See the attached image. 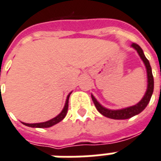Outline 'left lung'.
Returning <instances> with one entry per match:
<instances>
[{
  "label": "left lung",
  "instance_id": "obj_1",
  "mask_svg": "<svg viewBox=\"0 0 161 161\" xmlns=\"http://www.w3.org/2000/svg\"><path fill=\"white\" fill-rule=\"evenodd\" d=\"M131 47H133L136 52H137L138 55L140 56L142 62L144 63V65L146 67V71H147V90L144 94L143 97L142 98L140 102L136 103L134 106H130L128 108H121V109H109L103 107L100 102L96 99V97L91 94V98L94 102V104L96 106V109L98 110L100 114H102L103 116L109 119H127L133 117L135 115H137L140 113L146 108V107L148 104V102L150 101L151 96L153 95V73H152V69H151L150 64L149 61L144 55V53L141 47L136 43L131 44Z\"/></svg>",
  "mask_w": 161,
  "mask_h": 161
}]
</instances>
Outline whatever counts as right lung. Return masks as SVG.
I'll list each match as a JSON object with an SVG mask.
<instances>
[{
  "mask_svg": "<svg viewBox=\"0 0 161 161\" xmlns=\"http://www.w3.org/2000/svg\"><path fill=\"white\" fill-rule=\"evenodd\" d=\"M71 94V92H70L68 94V96L66 97V100H65V103L64 108H63L62 111L59 113L56 117L53 118L52 119L47 120L46 122H42V123H36V124H27L22 122L23 125L26 126H29V127H32V128H48V127H51V126L56 125L59 122H60L61 120H63V119L65 117V115L67 114V110H68V102H69V97H70V95Z\"/></svg>",
  "mask_w": 161,
  "mask_h": 161,
  "instance_id": "1",
  "label": "right lung"
}]
</instances>
